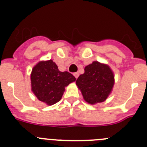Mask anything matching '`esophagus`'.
<instances>
[{
  "label": "esophagus",
  "mask_w": 147,
  "mask_h": 147,
  "mask_svg": "<svg viewBox=\"0 0 147 147\" xmlns=\"http://www.w3.org/2000/svg\"><path fill=\"white\" fill-rule=\"evenodd\" d=\"M73 75H74V76H75V78H76V79L78 78V76H79V73H78V72H75V73H74Z\"/></svg>",
  "instance_id": "1"
}]
</instances>
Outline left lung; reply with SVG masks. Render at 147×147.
I'll return each instance as SVG.
<instances>
[{
  "mask_svg": "<svg viewBox=\"0 0 147 147\" xmlns=\"http://www.w3.org/2000/svg\"><path fill=\"white\" fill-rule=\"evenodd\" d=\"M84 101L90 105L100 103L107 99L115 84V75L110 67L94 61L84 67V73L76 80Z\"/></svg>",
  "mask_w": 147,
  "mask_h": 147,
  "instance_id": "1",
  "label": "left lung"
}]
</instances>
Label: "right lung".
<instances>
[{
	"label": "right lung",
	"instance_id": "1",
	"mask_svg": "<svg viewBox=\"0 0 147 147\" xmlns=\"http://www.w3.org/2000/svg\"><path fill=\"white\" fill-rule=\"evenodd\" d=\"M31 90L40 101L53 105L61 100L65 87L76 78L68 72H60L52 60H42L33 67L30 74Z\"/></svg>",
	"mask_w": 147,
	"mask_h": 147
}]
</instances>
